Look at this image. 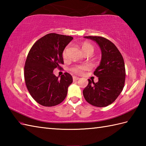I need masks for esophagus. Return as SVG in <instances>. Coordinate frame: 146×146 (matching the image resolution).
Masks as SVG:
<instances>
[{"mask_svg":"<svg viewBox=\"0 0 146 146\" xmlns=\"http://www.w3.org/2000/svg\"><path fill=\"white\" fill-rule=\"evenodd\" d=\"M73 81H77V80H79V78H78V77H76V76H73Z\"/></svg>","mask_w":146,"mask_h":146,"instance_id":"34e87169","label":"esophagus"}]
</instances>
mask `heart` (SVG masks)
I'll use <instances>...</instances> for the list:
<instances>
[{
    "instance_id": "b5f03b06",
    "label": "heart",
    "mask_w": 146,
    "mask_h": 146,
    "mask_svg": "<svg viewBox=\"0 0 146 146\" xmlns=\"http://www.w3.org/2000/svg\"><path fill=\"white\" fill-rule=\"evenodd\" d=\"M69 47H67L64 49L63 52V57L64 59H66L67 58V52ZM82 48L83 51L84 52L85 54L86 53H91L92 54L94 51V48L92 44H90L88 42H83L82 46ZM88 69V66L85 64H75L73 66L70 68V70L72 71L73 73L76 75H81L85 70Z\"/></svg>"
}]
</instances>
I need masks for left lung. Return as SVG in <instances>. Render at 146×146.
Returning a JSON list of instances; mask_svg holds the SVG:
<instances>
[{"mask_svg": "<svg viewBox=\"0 0 146 146\" xmlns=\"http://www.w3.org/2000/svg\"><path fill=\"white\" fill-rule=\"evenodd\" d=\"M100 46L102 60L94 74L98 77L94 83L88 79V84L83 91L86 101L95 107H104L112 104L122 92L125 80L124 61L113 42L101 36H85Z\"/></svg>", "mask_w": 146, "mask_h": 146, "instance_id": "obj_1", "label": "left lung"}]
</instances>
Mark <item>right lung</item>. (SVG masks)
<instances>
[{
  "mask_svg": "<svg viewBox=\"0 0 146 146\" xmlns=\"http://www.w3.org/2000/svg\"><path fill=\"white\" fill-rule=\"evenodd\" d=\"M73 39L71 36L48 34L33 44L27 54L24 66L26 85L31 97L42 106H55L66 97L72 76L64 73L59 79L53 70L64 63L63 52Z\"/></svg>",
  "mask_w": 146,
  "mask_h": 146,
  "instance_id": "add662e5",
  "label": "right lung"
}]
</instances>
